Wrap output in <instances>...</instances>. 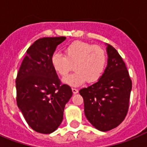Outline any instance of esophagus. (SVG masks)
<instances>
[{
	"instance_id": "34e87169",
	"label": "esophagus",
	"mask_w": 147,
	"mask_h": 147,
	"mask_svg": "<svg viewBox=\"0 0 147 147\" xmlns=\"http://www.w3.org/2000/svg\"><path fill=\"white\" fill-rule=\"evenodd\" d=\"M71 90H72V92H73L74 94H77V93L78 92V89H76V88H71Z\"/></svg>"
}]
</instances>
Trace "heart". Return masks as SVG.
I'll return each mask as SVG.
<instances>
[{"label": "heart", "instance_id": "obj_1", "mask_svg": "<svg viewBox=\"0 0 147 147\" xmlns=\"http://www.w3.org/2000/svg\"><path fill=\"white\" fill-rule=\"evenodd\" d=\"M106 62V53L101 47L82 41L68 45L64 55L55 53L51 58L53 69L62 77L68 75L74 65L76 71L63 79V82L71 86H79L87 80L97 82L105 71Z\"/></svg>", "mask_w": 147, "mask_h": 147}]
</instances>
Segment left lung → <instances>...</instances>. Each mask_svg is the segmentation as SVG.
<instances>
[{
  "mask_svg": "<svg viewBox=\"0 0 147 147\" xmlns=\"http://www.w3.org/2000/svg\"><path fill=\"white\" fill-rule=\"evenodd\" d=\"M107 46V65L97 82L79 93L84 99L85 117L94 127L108 131L122 123L127 114L132 82L117 51Z\"/></svg>",
  "mask_w": 147,
  "mask_h": 147,
  "instance_id": "left-lung-1",
  "label": "left lung"
}]
</instances>
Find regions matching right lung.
Listing matches in <instances>:
<instances>
[{
  "label": "right lung",
  "instance_id": "1",
  "mask_svg": "<svg viewBox=\"0 0 147 147\" xmlns=\"http://www.w3.org/2000/svg\"><path fill=\"white\" fill-rule=\"evenodd\" d=\"M66 38L43 37L33 42L20 67L16 79L17 104L33 130L54 132L63 119L65 106L72 96L71 88L60 85L51 58Z\"/></svg>",
  "mask_w": 147,
  "mask_h": 147
}]
</instances>
